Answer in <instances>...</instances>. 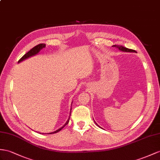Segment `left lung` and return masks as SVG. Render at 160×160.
Here are the masks:
<instances>
[{
  "label": "left lung",
  "instance_id": "1",
  "mask_svg": "<svg viewBox=\"0 0 160 160\" xmlns=\"http://www.w3.org/2000/svg\"><path fill=\"white\" fill-rule=\"evenodd\" d=\"M112 47H117L119 50L121 51H123V52H136V51L134 49H128L125 48V47H123L122 45H118V46H116V45H113Z\"/></svg>",
  "mask_w": 160,
  "mask_h": 160
}]
</instances>
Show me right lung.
Instances as JSON below:
<instances>
[{"label":"right lung","instance_id":"right-lung-1","mask_svg":"<svg viewBox=\"0 0 160 160\" xmlns=\"http://www.w3.org/2000/svg\"><path fill=\"white\" fill-rule=\"evenodd\" d=\"M45 45H46L44 44V43H41V44H38V45H36L35 47H34V48H33L32 49H31L28 52H27L26 54H24V55L23 56L20 58V59L19 60L18 62H21V61H22V60H24L26 59V58H29V57H30V56H34V55H35V54L38 53V52H39V51H40L41 49L45 48ZM70 117H71V116H70ZM68 122H69V119L67 121V123H66L64 124V126L63 127H62L61 128H60L59 130H56V131H55V132H52V133H49V134H54V133H57V132H60V131L62 129V128H63L66 125H67V124L68 123Z\"/></svg>","mask_w":160,"mask_h":160}]
</instances>
